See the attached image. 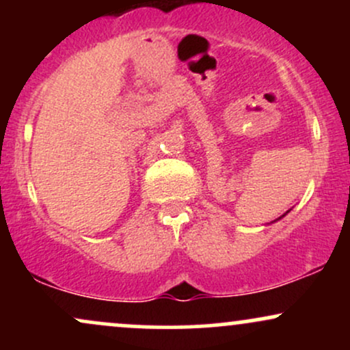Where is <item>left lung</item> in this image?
Segmentation results:
<instances>
[{
	"mask_svg": "<svg viewBox=\"0 0 350 350\" xmlns=\"http://www.w3.org/2000/svg\"><path fill=\"white\" fill-rule=\"evenodd\" d=\"M281 217H284V215H281ZM281 217H280V219H281Z\"/></svg>",
	"mask_w": 350,
	"mask_h": 350,
	"instance_id": "1",
	"label": "left lung"
}]
</instances>
